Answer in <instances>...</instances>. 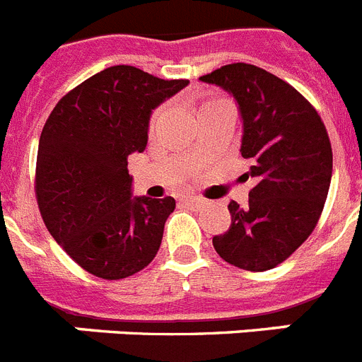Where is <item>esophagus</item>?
<instances>
[{
	"label": "esophagus",
	"mask_w": 362,
	"mask_h": 362,
	"mask_svg": "<svg viewBox=\"0 0 362 362\" xmlns=\"http://www.w3.org/2000/svg\"><path fill=\"white\" fill-rule=\"evenodd\" d=\"M203 203H205V199H202V197H196V196H188V197H183V199H181V205H185V206H202Z\"/></svg>",
	"instance_id": "obj_1"
}]
</instances>
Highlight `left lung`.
Wrapping results in <instances>:
<instances>
[{
  "instance_id": "obj_1",
  "label": "left lung",
  "mask_w": 362,
  "mask_h": 362,
  "mask_svg": "<svg viewBox=\"0 0 362 362\" xmlns=\"http://www.w3.org/2000/svg\"><path fill=\"white\" fill-rule=\"evenodd\" d=\"M203 82L236 98L243 119L242 157L255 179L249 202L228 203L230 227L212 245L234 267L262 273L286 262L319 223L333 153L322 119L291 84L252 64H228Z\"/></svg>"
}]
</instances>
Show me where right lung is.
<instances>
[{
  "instance_id": "add662e5",
  "label": "right lung",
  "mask_w": 362,
  "mask_h": 362,
  "mask_svg": "<svg viewBox=\"0 0 362 362\" xmlns=\"http://www.w3.org/2000/svg\"><path fill=\"white\" fill-rule=\"evenodd\" d=\"M187 84L107 67L66 93L45 120L36 202L51 236L88 273L120 280L156 258L175 199H134L128 157L146 148L151 110Z\"/></svg>"
}]
</instances>
